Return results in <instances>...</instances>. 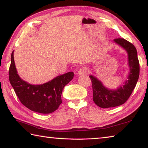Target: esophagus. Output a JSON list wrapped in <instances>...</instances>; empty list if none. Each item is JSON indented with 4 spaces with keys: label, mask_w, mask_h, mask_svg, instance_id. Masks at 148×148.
I'll return each instance as SVG.
<instances>
[{
    "label": "esophagus",
    "mask_w": 148,
    "mask_h": 148,
    "mask_svg": "<svg viewBox=\"0 0 148 148\" xmlns=\"http://www.w3.org/2000/svg\"><path fill=\"white\" fill-rule=\"evenodd\" d=\"M88 73V69L86 67H80L79 69L78 74L79 75H86Z\"/></svg>",
    "instance_id": "esophagus-1"
}]
</instances>
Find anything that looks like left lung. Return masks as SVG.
I'll return each instance as SVG.
<instances>
[{
  "mask_svg": "<svg viewBox=\"0 0 148 148\" xmlns=\"http://www.w3.org/2000/svg\"><path fill=\"white\" fill-rule=\"evenodd\" d=\"M114 41L127 51L130 73L125 85L116 90L106 88L99 80L90 76L92 84L93 101L98 107L103 108L118 107L125 103L135 88L140 74V64L135 47L123 38H116Z\"/></svg>",
  "mask_w": 148,
  "mask_h": 148,
  "instance_id": "8db88e82",
  "label": "left lung"
}]
</instances>
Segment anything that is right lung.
Returning <instances> with one entry per match:
<instances>
[{"label":"right lung","mask_w":148,"mask_h":148,"mask_svg":"<svg viewBox=\"0 0 148 148\" xmlns=\"http://www.w3.org/2000/svg\"><path fill=\"white\" fill-rule=\"evenodd\" d=\"M73 77V72H68L43 84H30L18 75L15 66L14 51L12 53L9 68L10 84L21 103L34 112L49 114L58 109L62 102V90Z\"/></svg>","instance_id":"right-lung-1"}]
</instances>
